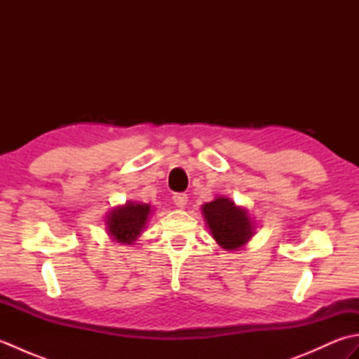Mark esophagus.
Listing matches in <instances>:
<instances>
[{"label":"esophagus","instance_id":"esophagus-1","mask_svg":"<svg viewBox=\"0 0 359 359\" xmlns=\"http://www.w3.org/2000/svg\"><path fill=\"white\" fill-rule=\"evenodd\" d=\"M172 201H174V205L177 208H185V205L188 202V196L184 194V193H179V194H174L172 196Z\"/></svg>","mask_w":359,"mask_h":359}]
</instances>
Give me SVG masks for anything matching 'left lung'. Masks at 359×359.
<instances>
[{"instance_id": "obj_1", "label": "left lung", "mask_w": 359, "mask_h": 359, "mask_svg": "<svg viewBox=\"0 0 359 359\" xmlns=\"http://www.w3.org/2000/svg\"><path fill=\"white\" fill-rule=\"evenodd\" d=\"M201 211L211 238L225 251L243 248L256 234V220L230 197L216 196V199L203 203Z\"/></svg>"}]
</instances>
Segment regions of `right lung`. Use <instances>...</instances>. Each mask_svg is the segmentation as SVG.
I'll return each mask as SVG.
<instances>
[{
    "label": "right lung",
    "mask_w": 359,
    "mask_h": 359,
    "mask_svg": "<svg viewBox=\"0 0 359 359\" xmlns=\"http://www.w3.org/2000/svg\"><path fill=\"white\" fill-rule=\"evenodd\" d=\"M151 205L128 201L123 205H117L106 212L104 225L108 236L121 245H134L137 238L147 228L151 216Z\"/></svg>",
    "instance_id": "1"
}]
</instances>
